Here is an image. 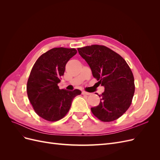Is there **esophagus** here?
<instances>
[{"mask_svg":"<svg viewBox=\"0 0 160 160\" xmlns=\"http://www.w3.org/2000/svg\"><path fill=\"white\" fill-rule=\"evenodd\" d=\"M82 94L83 95H90L91 93H88V92H86V91H82Z\"/></svg>","mask_w":160,"mask_h":160,"instance_id":"34e87169","label":"esophagus"}]
</instances>
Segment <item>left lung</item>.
<instances>
[{"instance_id":"left-lung-1","label":"left lung","mask_w":160,"mask_h":160,"mask_svg":"<svg viewBox=\"0 0 160 160\" xmlns=\"http://www.w3.org/2000/svg\"><path fill=\"white\" fill-rule=\"evenodd\" d=\"M89 65L92 74L103 86L99 105L92 113L104 122L120 118L132 103L135 92L132 71L123 58L108 47L93 45L77 49Z\"/></svg>"}]
</instances>
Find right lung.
I'll use <instances>...</instances> for the list:
<instances>
[{
    "label": "right lung",
    "mask_w": 160,
    "mask_h": 160,
    "mask_svg": "<svg viewBox=\"0 0 160 160\" xmlns=\"http://www.w3.org/2000/svg\"><path fill=\"white\" fill-rule=\"evenodd\" d=\"M77 52L73 48H53L34 64L27 81V95L36 113L42 119L56 122L64 118L72 99L81 93L79 89H60L58 86L67 62Z\"/></svg>",
    "instance_id": "obj_1"
}]
</instances>
